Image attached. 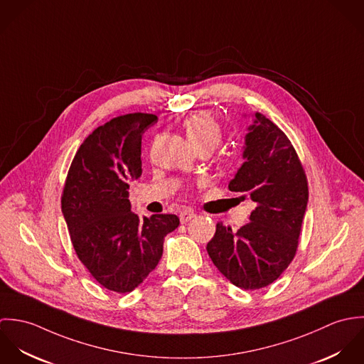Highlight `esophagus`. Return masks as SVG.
Masks as SVG:
<instances>
[{
	"instance_id": "obj_1",
	"label": "esophagus",
	"mask_w": 364,
	"mask_h": 364,
	"mask_svg": "<svg viewBox=\"0 0 364 364\" xmlns=\"http://www.w3.org/2000/svg\"><path fill=\"white\" fill-rule=\"evenodd\" d=\"M193 217H196V214L192 211V210H183L179 213V218H181V223L182 224H186L188 221H191Z\"/></svg>"
}]
</instances>
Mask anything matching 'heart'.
<instances>
[{"label": "heart", "instance_id": "1", "mask_svg": "<svg viewBox=\"0 0 364 364\" xmlns=\"http://www.w3.org/2000/svg\"><path fill=\"white\" fill-rule=\"evenodd\" d=\"M183 129L188 141L193 149L208 147L213 150L221 140V127L213 116L205 112H198L188 116L183 122Z\"/></svg>", "mask_w": 364, "mask_h": 364}]
</instances>
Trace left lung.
Segmentation results:
<instances>
[{"mask_svg":"<svg viewBox=\"0 0 364 364\" xmlns=\"http://www.w3.org/2000/svg\"><path fill=\"white\" fill-rule=\"evenodd\" d=\"M251 119L244 162L228 188L247 193L257 208L238 231L218 223L208 244L215 267L244 290L273 283L290 264L309 203L307 178L287 136L259 112Z\"/></svg>","mask_w":364,"mask_h":364,"instance_id":"obj_1","label":"left lung"}]
</instances>
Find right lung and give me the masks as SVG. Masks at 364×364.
<instances>
[{
	"instance_id": "right-lung-1",
	"label": "right lung",
	"mask_w": 364,
	"mask_h": 364,
	"mask_svg": "<svg viewBox=\"0 0 364 364\" xmlns=\"http://www.w3.org/2000/svg\"><path fill=\"white\" fill-rule=\"evenodd\" d=\"M151 113H129L95 129L70 166L61 211L73 247L107 290L129 293L156 269L164 238L179 225L175 214L140 218L132 211L129 182L141 176V137Z\"/></svg>"
}]
</instances>
